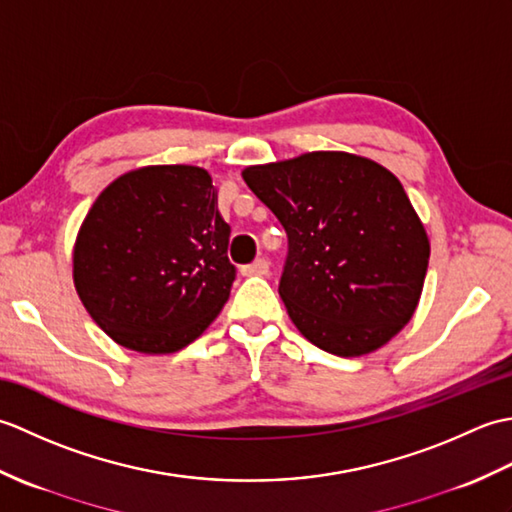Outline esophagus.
<instances>
[{"mask_svg": "<svg viewBox=\"0 0 512 512\" xmlns=\"http://www.w3.org/2000/svg\"><path fill=\"white\" fill-rule=\"evenodd\" d=\"M244 277H264L268 275V262L266 259H255L253 264H248L242 268Z\"/></svg>", "mask_w": 512, "mask_h": 512, "instance_id": "34e87169", "label": "esophagus"}]
</instances>
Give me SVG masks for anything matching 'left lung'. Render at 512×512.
I'll return each instance as SVG.
<instances>
[{
	"instance_id": "8db88e82",
	"label": "left lung",
	"mask_w": 512,
	"mask_h": 512,
	"mask_svg": "<svg viewBox=\"0 0 512 512\" xmlns=\"http://www.w3.org/2000/svg\"><path fill=\"white\" fill-rule=\"evenodd\" d=\"M242 178L286 228L279 297L312 345L363 356L405 328L431 246L394 173L350 151H310Z\"/></svg>"
}]
</instances>
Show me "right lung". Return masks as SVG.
Returning <instances> with one entry per match:
<instances>
[{"label": "right lung", "mask_w": 512, "mask_h": 512, "mask_svg": "<svg viewBox=\"0 0 512 512\" xmlns=\"http://www.w3.org/2000/svg\"><path fill=\"white\" fill-rule=\"evenodd\" d=\"M228 235L209 171L132 169L107 184L76 233V295L114 343L173 354L209 328L231 295Z\"/></svg>", "instance_id": "1"}]
</instances>
